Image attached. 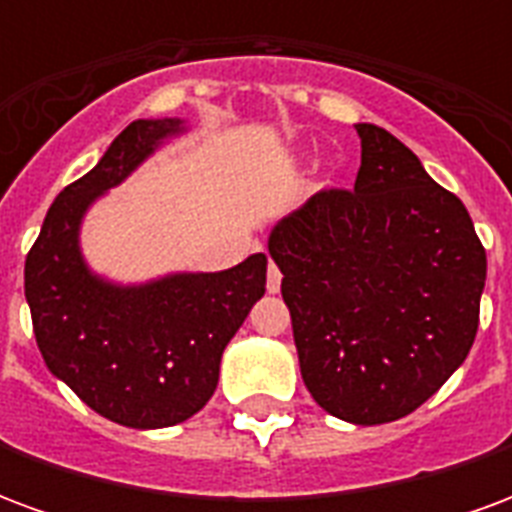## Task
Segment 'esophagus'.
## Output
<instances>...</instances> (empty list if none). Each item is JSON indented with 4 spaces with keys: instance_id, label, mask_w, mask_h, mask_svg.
<instances>
[{
    "instance_id": "esophagus-1",
    "label": "esophagus",
    "mask_w": 512,
    "mask_h": 512,
    "mask_svg": "<svg viewBox=\"0 0 512 512\" xmlns=\"http://www.w3.org/2000/svg\"><path fill=\"white\" fill-rule=\"evenodd\" d=\"M266 288H268V293H279V288H282V271H279V268L274 266V263L268 266Z\"/></svg>"
}]
</instances>
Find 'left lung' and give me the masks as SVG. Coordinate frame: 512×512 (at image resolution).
Returning <instances> with one entry per match:
<instances>
[{"instance_id": "obj_1", "label": "left lung", "mask_w": 512, "mask_h": 512, "mask_svg": "<svg viewBox=\"0 0 512 512\" xmlns=\"http://www.w3.org/2000/svg\"><path fill=\"white\" fill-rule=\"evenodd\" d=\"M354 191H321L274 224L301 378L354 425L419 408L463 365L480 323L485 249L463 202L397 136L356 123Z\"/></svg>"}]
</instances>
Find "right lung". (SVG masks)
<instances>
[{
  "instance_id": "obj_1",
  "label": "right lung",
  "mask_w": 512,
  "mask_h": 512,
  "mask_svg": "<svg viewBox=\"0 0 512 512\" xmlns=\"http://www.w3.org/2000/svg\"><path fill=\"white\" fill-rule=\"evenodd\" d=\"M186 131L180 117L134 120L120 131L101 161L51 202L24 266L51 376L95 414L136 430L186 422L211 400L224 348L266 293L263 252L224 271H172L147 282H115L84 260L87 211Z\"/></svg>"
}]
</instances>
